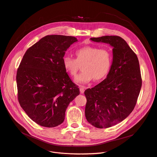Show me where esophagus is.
Segmentation results:
<instances>
[{"label":"esophagus","mask_w":157,"mask_h":157,"mask_svg":"<svg viewBox=\"0 0 157 157\" xmlns=\"http://www.w3.org/2000/svg\"><path fill=\"white\" fill-rule=\"evenodd\" d=\"M80 91L81 93H84V91H85V89L86 87L83 86H80Z\"/></svg>","instance_id":"34e87169"}]
</instances>
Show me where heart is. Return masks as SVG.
<instances>
[{"label": "heart", "mask_w": 157, "mask_h": 157, "mask_svg": "<svg viewBox=\"0 0 157 157\" xmlns=\"http://www.w3.org/2000/svg\"><path fill=\"white\" fill-rule=\"evenodd\" d=\"M76 59L65 56L63 64L65 70L75 77L82 64V71L75 78L77 83H87L94 78L100 80L105 78L113 64V56L108 48H99L94 46H84L76 50Z\"/></svg>", "instance_id": "1"}]
</instances>
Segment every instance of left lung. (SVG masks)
Returning <instances> with one entry per match:
<instances>
[{
    "label": "left lung",
    "instance_id": "8db88e82",
    "mask_svg": "<svg viewBox=\"0 0 157 157\" xmlns=\"http://www.w3.org/2000/svg\"><path fill=\"white\" fill-rule=\"evenodd\" d=\"M90 40L113 47V64L107 78L84 91L87 121L96 128H106L123 121L135 107L142 86L139 63L121 37L105 36Z\"/></svg>",
    "mask_w": 157,
    "mask_h": 157
}]
</instances>
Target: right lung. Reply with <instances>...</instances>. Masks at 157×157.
<instances>
[{"instance_id": "obj_1", "label": "right lung", "mask_w": 157, "mask_h": 157, "mask_svg": "<svg viewBox=\"0 0 157 157\" xmlns=\"http://www.w3.org/2000/svg\"><path fill=\"white\" fill-rule=\"evenodd\" d=\"M77 41L73 36H46L26 51L20 64L17 73L19 103L42 126L61 124L70 103L80 94L63 64L65 52Z\"/></svg>"}]
</instances>
